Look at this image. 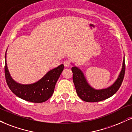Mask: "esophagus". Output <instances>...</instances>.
<instances>
[{"label":"esophagus","mask_w":132,"mask_h":132,"mask_svg":"<svg viewBox=\"0 0 132 132\" xmlns=\"http://www.w3.org/2000/svg\"><path fill=\"white\" fill-rule=\"evenodd\" d=\"M70 63H71L70 61H69V60H64V62H63V64H64L65 67H68V66H69V65H70Z\"/></svg>","instance_id":"esophagus-1"}]
</instances>
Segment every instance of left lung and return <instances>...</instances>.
<instances>
[{"label":"left lung","instance_id":"8db88e82","mask_svg":"<svg viewBox=\"0 0 132 132\" xmlns=\"http://www.w3.org/2000/svg\"><path fill=\"white\" fill-rule=\"evenodd\" d=\"M72 71V80L77 94L79 97L86 102H98L104 100L116 93L123 80L125 71V60L123 61V66L120 75L113 85L106 89L96 90L93 89L87 83L83 73L76 67L71 68Z\"/></svg>","mask_w":132,"mask_h":132}]
</instances>
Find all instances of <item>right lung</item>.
Masks as SVG:
<instances>
[{"instance_id": "obj_1", "label": "right lung", "mask_w": 132, "mask_h": 132, "mask_svg": "<svg viewBox=\"0 0 132 132\" xmlns=\"http://www.w3.org/2000/svg\"><path fill=\"white\" fill-rule=\"evenodd\" d=\"M64 69V65L49 71L39 81L30 85H21L13 80L9 72L5 56V76L9 88L19 98L32 103H42L48 100L53 93L58 78Z\"/></svg>"}]
</instances>
